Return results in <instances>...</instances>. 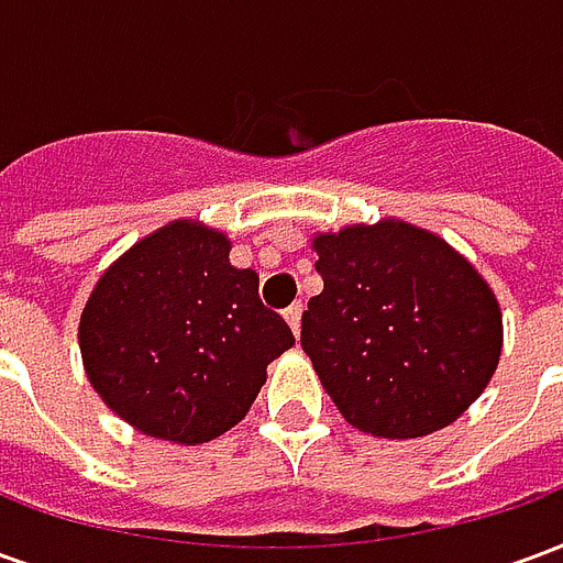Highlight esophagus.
Masks as SVG:
<instances>
[{
    "label": "esophagus",
    "mask_w": 563,
    "mask_h": 563,
    "mask_svg": "<svg viewBox=\"0 0 563 563\" xmlns=\"http://www.w3.org/2000/svg\"><path fill=\"white\" fill-rule=\"evenodd\" d=\"M283 319L289 322V329H292V334L298 338V334H301V305H292L289 310H283Z\"/></svg>",
    "instance_id": "1"
}]
</instances>
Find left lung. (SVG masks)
<instances>
[{
    "label": "left lung",
    "instance_id": "1",
    "mask_svg": "<svg viewBox=\"0 0 563 563\" xmlns=\"http://www.w3.org/2000/svg\"><path fill=\"white\" fill-rule=\"evenodd\" d=\"M325 289L301 317L322 389L358 431L424 437L495 377L504 317L483 274L440 234L404 220L313 234Z\"/></svg>",
    "mask_w": 563,
    "mask_h": 563
}]
</instances>
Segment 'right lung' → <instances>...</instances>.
Returning a JSON list of instances; mask_svg holds the SVG:
<instances>
[{
	"label": "right lung",
	"mask_w": 563,
	"mask_h": 563,
	"mask_svg": "<svg viewBox=\"0 0 563 563\" xmlns=\"http://www.w3.org/2000/svg\"><path fill=\"white\" fill-rule=\"evenodd\" d=\"M198 220L141 238L92 286L78 325L90 386L135 431L184 446L241 422L295 343L258 301V274Z\"/></svg>",
	"instance_id": "right-lung-1"
}]
</instances>
